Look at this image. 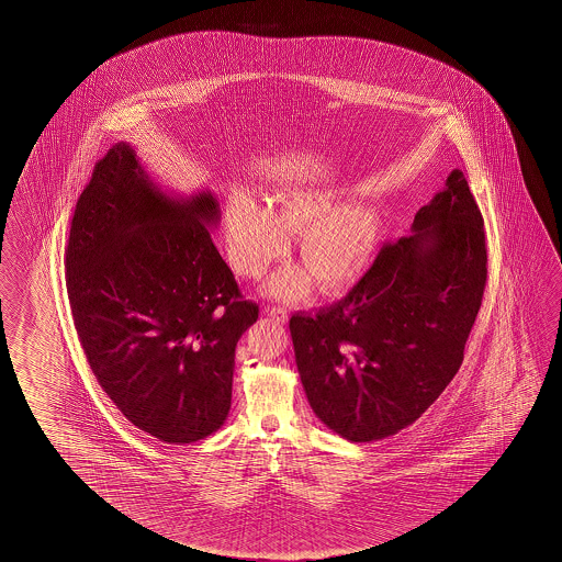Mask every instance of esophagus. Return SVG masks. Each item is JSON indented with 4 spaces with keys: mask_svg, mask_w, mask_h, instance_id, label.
I'll use <instances>...</instances> for the list:
<instances>
[{
    "mask_svg": "<svg viewBox=\"0 0 562 562\" xmlns=\"http://www.w3.org/2000/svg\"><path fill=\"white\" fill-rule=\"evenodd\" d=\"M268 315L280 323H284L288 319V312H285L284 307H268Z\"/></svg>",
    "mask_w": 562,
    "mask_h": 562,
    "instance_id": "1",
    "label": "esophagus"
}]
</instances>
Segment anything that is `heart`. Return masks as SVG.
Listing matches in <instances>:
<instances>
[{
  "label": "heart",
  "mask_w": 562,
  "mask_h": 562,
  "mask_svg": "<svg viewBox=\"0 0 562 562\" xmlns=\"http://www.w3.org/2000/svg\"><path fill=\"white\" fill-rule=\"evenodd\" d=\"M329 188H290L268 198L267 210L245 195L225 207L231 267L258 278L288 249L285 233H300L297 252L304 268L288 267L267 285L268 295L295 300L315 278L323 292L345 290L367 270L382 235V220L369 203H345Z\"/></svg>",
  "instance_id": "obj_1"
}]
</instances>
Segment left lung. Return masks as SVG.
Instances as JSON below:
<instances>
[{"mask_svg":"<svg viewBox=\"0 0 562 562\" xmlns=\"http://www.w3.org/2000/svg\"><path fill=\"white\" fill-rule=\"evenodd\" d=\"M412 231L386 243L342 300L290 319L313 414L350 442L386 439L422 417L459 372L482 304L484 222L460 170Z\"/></svg>","mask_w":562,"mask_h":562,"instance_id":"obj_1","label":"left lung"}]
</instances>
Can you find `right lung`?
Instances as JSON below:
<instances>
[{"mask_svg":"<svg viewBox=\"0 0 562 562\" xmlns=\"http://www.w3.org/2000/svg\"><path fill=\"white\" fill-rule=\"evenodd\" d=\"M220 217L210 190H166L121 140L95 162L70 225L66 290L93 376L168 445L225 424L235 347L258 319L213 245Z\"/></svg>","mask_w":562,"mask_h":562,"instance_id":"1","label":"right lung"}]
</instances>
